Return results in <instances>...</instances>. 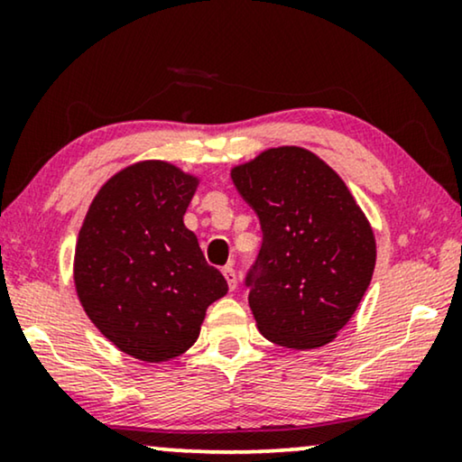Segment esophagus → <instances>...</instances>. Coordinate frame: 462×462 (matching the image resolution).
<instances>
[{
	"label": "esophagus",
	"instance_id": "esophagus-1",
	"mask_svg": "<svg viewBox=\"0 0 462 462\" xmlns=\"http://www.w3.org/2000/svg\"><path fill=\"white\" fill-rule=\"evenodd\" d=\"M223 275H225L226 283H229V290H236V286H237L236 269H233V267H223Z\"/></svg>",
	"mask_w": 462,
	"mask_h": 462
}]
</instances>
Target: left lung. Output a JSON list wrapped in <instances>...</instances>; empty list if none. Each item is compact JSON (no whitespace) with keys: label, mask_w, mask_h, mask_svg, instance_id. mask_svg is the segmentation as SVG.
<instances>
[{"label":"left lung","mask_w":462,"mask_h":462,"mask_svg":"<svg viewBox=\"0 0 462 462\" xmlns=\"http://www.w3.org/2000/svg\"><path fill=\"white\" fill-rule=\"evenodd\" d=\"M261 220L263 245L245 275L258 332L288 349L337 338L370 286L372 226L343 179L302 147L267 149L231 170Z\"/></svg>","instance_id":"left-lung-1"}]
</instances>
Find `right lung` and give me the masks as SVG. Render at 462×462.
<instances>
[{
	"mask_svg": "<svg viewBox=\"0 0 462 462\" xmlns=\"http://www.w3.org/2000/svg\"><path fill=\"white\" fill-rule=\"evenodd\" d=\"M199 179L168 162L119 170L92 199L75 245L79 302L105 338L141 362L179 357L226 280L185 217Z\"/></svg>",
	"mask_w": 462,
	"mask_h": 462,
	"instance_id": "right-lung-1",
	"label": "right lung"
}]
</instances>
